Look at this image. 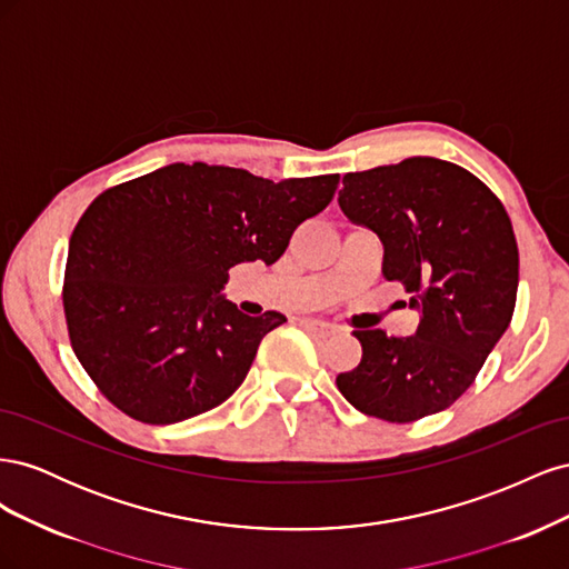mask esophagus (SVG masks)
<instances>
[{"instance_id": "34e87169", "label": "esophagus", "mask_w": 569, "mask_h": 569, "mask_svg": "<svg viewBox=\"0 0 569 569\" xmlns=\"http://www.w3.org/2000/svg\"><path fill=\"white\" fill-rule=\"evenodd\" d=\"M301 325L306 327L308 332L311 335H316V337H332L337 330H335V325H330V322H325V320H316V318H303L301 320Z\"/></svg>"}]
</instances>
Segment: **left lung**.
I'll return each mask as SVG.
<instances>
[{
	"label": "left lung",
	"mask_w": 569,
	"mask_h": 569,
	"mask_svg": "<svg viewBox=\"0 0 569 569\" xmlns=\"http://www.w3.org/2000/svg\"><path fill=\"white\" fill-rule=\"evenodd\" d=\"M339 206L382 239L385 280L403 282L422 318L412 337L353 330L363 358L337 375V387L387 422L435 416L468 391L512 320L520 280L512 222L470 170L432 157L347 173Z\"/></svg>",
	"instance_id": "8db88e82"
}]
</instances>
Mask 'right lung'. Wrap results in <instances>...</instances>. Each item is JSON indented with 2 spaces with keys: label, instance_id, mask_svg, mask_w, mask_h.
<instances>
[{
  "label": "right lung",
  "instance_id": "1",
  "mask_svg": "<svg viewBox=\"0 0 569 569\" xmlns=\"http://www.w3.org/2000/svg\"><path fill=\"white\" fill-rule=\"evenodd\" d=\"M339 173L272 182L173 163L101 192L78 220L63 272L68 339L132 420L173 425L228 401L261 339L287 322L220 297L237 263H274L332 201Z\"/></svg>",
  "mask_w": 569,
  "mask_h": 569
}]
</instances>
